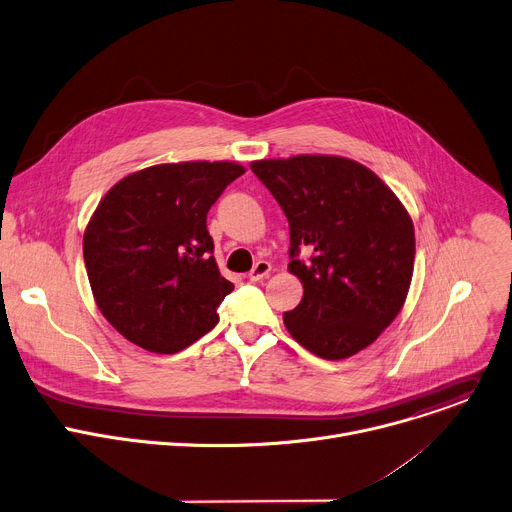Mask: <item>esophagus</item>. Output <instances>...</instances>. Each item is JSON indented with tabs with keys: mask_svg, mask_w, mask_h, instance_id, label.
<instances>
[{
	"mask_svg": "<svg viewBox=\"0 0 512 512\" xmlns=\"http://www.w3.org/2000/svg\"><path fill=\"white\" fill-rule=\"evenodd\" d=\"M270 270H272V266H270L266 260H260V262H256V264H254V268L250 270L248 278H250V280H254V282H256V280H262V278H266V276H268V272H270Z\"/></svg>",
	"mask_w": 512,
	"mask_h": 512,
	"instance_id": "obj_1",
	"label": "esophagus"
}]
</instances>
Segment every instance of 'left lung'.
Wrapping results in <instances>:
<instances>
[{
    "label": "left lung",
    "mask_w": 512,
    "mask_h": 512,
    "mask_svg": "<svg viewBox=\"0 0 512 512\" xmlns=\"http://www.w3.org/2000/svg\"><path fill=\"white\" fill-rule=\"evenodd\" d=\"M250 168L289 219V270L305 289L282 315L289 333L325 360L368 348L409 293L415 230L407 209L350 158L307 154Z\"/></svg>",
    "instance_id": "left-lung-1"
}]
</instances>
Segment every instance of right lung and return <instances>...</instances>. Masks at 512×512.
I'll return each mask as SVG.
<instances>
[{
	"instance_id": "obj_1",
	"label": "right lung",
	"mask_w": 512,
	"mask_h": 512,
	"mask_svg": "<svg viewBox=\"0 0 512 512\" xmlns=\"http://www.w3.org/2000/svg\"><path fill=\"white\" fill-rule=\"evenodd\" d=\"M244 173L236 162L158 164L97 205L83 238L87 276L99 311L132 344L177 354L219 321L234 285L217 270L207 213Z\"/></svg>"
}]
</instances>
